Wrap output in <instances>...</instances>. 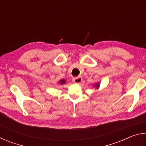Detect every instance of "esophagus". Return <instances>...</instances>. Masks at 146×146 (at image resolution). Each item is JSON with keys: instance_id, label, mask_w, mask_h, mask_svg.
I'll use <instances>...</instances> for the list:
<instances>
[{"instance_id": "esophagus-1", "label": "esophagus", "mask_w": 146, "mask_h": 146, "mask_svg": "<svg viewBox=\"0 0 146 146\" xmlns=\"http://www.w3.org/2000/svg\"><path fill=\"white\" fill-rule=\"evenodd\" d=\"M82 77H80V76L74 78L73 79V82L74 83H76V84H80L81 82H82Z\"/></svg>"}]
</instances>
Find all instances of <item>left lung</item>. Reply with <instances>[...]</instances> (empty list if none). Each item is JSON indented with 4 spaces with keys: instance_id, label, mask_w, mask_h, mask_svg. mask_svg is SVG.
I'll return each mask as SVG.
<instances>
[{
    "instance_id": "1",
    "label": "left lung",
    "mask_w": 146,
    "mask_h": 146,
    "mask_svg": "<svg viewBox=\"0 0 146 146\" xmlns=\"http://www.w3.org/2000/svg\"><path fill=\"white\" fill-rule=\"evenodd\" d=\"M97 87H98V88L99 87V84H98V85H97Z\"/></svg>"
}]
</instances>
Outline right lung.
Segmentation results:
<instances>
[{"mask_svg":"<svg viewBox=\"0 0 146 146\" xmlns=\"http://www.w3.org/2000/svg\"><path fill=\"white\" fill-rule=\"evenodd\" d=\"M65 83V80H60V84H64Z\"/></svg>","mask_w":146,"mask_h":146,"instance_id":"add662e5","label":"right lung"}]
</instances>
